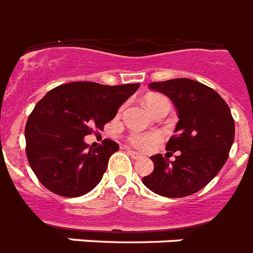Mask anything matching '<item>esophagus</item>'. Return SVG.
I'll list each match as a JSON object with an SVG mask.
<instances>
[{
  "label": "esophagus",
  "mask_w": 253,
  "mask_h": 253,
  "mask_svg": "<svg viewBox=\"0 0 253 253\" xmlns=\"http://www.w3.org/2000/svg\"><path fill=\"white\" fill-rule=\"evenodd\" d=\"M128 155H130L132 159H140V158H142V155L138 154V152H135V151H128Z\"/></svg>",
  "instance_id": "esophagus-1"
}]
</instances>
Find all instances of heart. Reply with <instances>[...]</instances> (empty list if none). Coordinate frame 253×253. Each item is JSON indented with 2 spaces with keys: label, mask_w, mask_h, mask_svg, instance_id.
Instances as JSON below:
<instances>
[{
  "label": "heart",
  "mask_w": 253,
  "mask_h": 253,
  "mask_svg": "<svg viewBox=\"0 0 253 253\" xmlns=\"http://www.w3.org/2000/svg\"><path fill=\"white\" fill-rule=\"evenodd\" d=\"M167 101H168V99H167L166 97H163V95H150V97L146 99V105L151 111L155 106H158L159 103L167 102ZM158 140L159 135L152 134V132H139V131H134V132H131V134L127 136V142H128L130 146L142 151L148 150V148H150L151 146H154Z\"/></svg>",
  "instance_id": "heart-1"
}]
</instances>
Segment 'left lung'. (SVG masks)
Here are the masks:
<instances>
[{
	"instance_id": "obj_1",
	"label": "left lung",
	"mask_w": 253,
	"mask_h": 253,
	"mask_svg": "<svg viewBox=\"0 0 253 253\" xmlns=\"http://www.w3.org/2000/svg\"><path fill=\"white\" fill-rule=\"evenodd\" d=\"M150 87L166 94L176 107L178 122L167 151L177 156L174 162L162 154L151 156L154 172L143 177V184L169 198L194 194L227 160L235 136L231 110L214 89L190 79L151 83Z\"/></svg>"
}]
</instances>
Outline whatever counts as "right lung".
I'll list each match as a JSON object with an SVG mask.
<instances>
[{
	"label": "right lung",
	"mask_w": 253,
	"mask_h": 253,
	"mask_svg": "<svg viewBox=\"0 0 253 253\" xmlns=\"http://www.w3.org/2000/svg\"><path fill=\"white\" fill-rule=\"evenodd\" d=\"M140 84L69 83L49 90L26 123V155L43 186L63 197H80L94 189L106 172L118 143L105 139L89 148L84 136L102 130Z\"/></svg>",
	"instance_id": "obj_1"
}]
</instances>
